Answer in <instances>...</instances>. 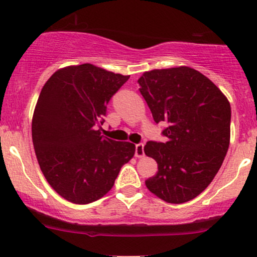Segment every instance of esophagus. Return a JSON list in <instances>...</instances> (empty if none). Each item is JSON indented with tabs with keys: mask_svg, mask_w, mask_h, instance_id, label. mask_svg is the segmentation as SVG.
<instances>
[{
	"mask_svg": "<svg viewBox=\"0 0 257 257\" xmlns=\"http://www.w3.org/2000/svg\"><path fill=\"white\" fill-rule=\"evenodd\" d=\"M144 156H145V152H144V144H138V145H135V157L143 158Z\"/></svg>",
	"mask_w": 257,
	"mask_h": 257,
	"instance_id": "1",
	"label": "esophagus"
}]
</instances>
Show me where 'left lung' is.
I'll use <instances>...</instances> for the list:
<instances>
[{
	"label": "left lung",
	"instance_id": "left-lung-1",
	"mask_svg": "<svg viewBox=\"0 0 257 257\" xmlns=\"http://www.w3.org/2000/svg\"><path fill=\"white\" fill-rule=\"evenodd\" d=\"M138 82L155 122L167 124V143L144 147L158 164L146 187L167 203L188 202L210 185L225 159L231 105L210 79L188 66L146 71Z\"/></svg>",
	"mask_w": 257,
	"mask_h": 257
}]
</instances>
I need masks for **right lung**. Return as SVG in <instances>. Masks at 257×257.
I'll return each instance as SVG.
<instances>
[{
	"instance_id": "add662e5",
	"label": "right lung",
	"mask_w": 257,
	"mask_h": 257,
	"mask_svg": "<svg viewBox=\"0 0 257 257\" xmlns=\"http://www.w3.org/2000/svg\"><path fill=\"white\" fill-rule=\"evenodd\" d=\"M129 76L93 64L59 69L46 82L32 117V143L44 178L75 204L111 190L135 145L101 135L106 105Z\"/></svg>"
}]
</instances>
